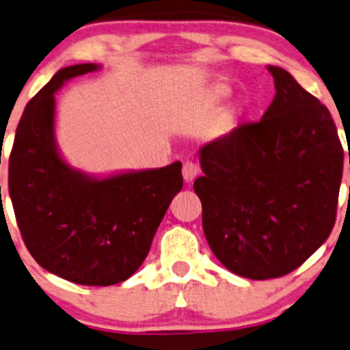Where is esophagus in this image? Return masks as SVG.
<instances>
[{
  "mask_svg": "<svg viewBox=\"0 0 350 350\" xmlns=\"http://www.w3.org/2000/svg\"><path fill=\"white\" fill-rule=\"evenodd\" d=\"M198 171H200V169H198L196 163H193V161H186V163L183 164V178H185V181L186 183L193 181V179L198 176Z\"/></svg>",
  "mask_w": 350,
  "mask_h": 350,
  "instance_id": "obj_1",
  "label": "esophagus"
}]
</instances>
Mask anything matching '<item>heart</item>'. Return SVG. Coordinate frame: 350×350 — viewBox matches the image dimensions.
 Masks as SVG:
<instances>
[{"label": "heart", "mask_w": 350, "mask_h": 350, "mask_svg": "<svg viewBox=\"0 0 350 350\" xmlns=\"http://www.w3.org/2000/svg\"><path fill=\"white\" fill-rule=\"evenodd\" d=\"M218 94H219V95H226V94H228V88H226V87H221V88H219Z\"/></svg>", "instance_id": "heart-1"}]
</instances>
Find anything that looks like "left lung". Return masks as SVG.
Instances as JSON below:
<instances>
[{
    "label": "left lung",
    "instance_id": "obj_1",
    "mask_svg": "<svg viewBox=\"0 0 350 350\" xmlns=\"http://www.w3.org/2000/svg\"><path fill=\"white\" fill-rule=\"evenodd\" d=\"M268 70L277 88L270 107L206 144L204 174L194 181L209 248L252 280L288 275L321 248L336 223L344 165L329 109L286 70Z\"/></svg>",
    "mask_w": 350,
    "mask_h": 350
}]
</instances>
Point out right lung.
<instances>
[{"label":"right lung","mask_w":350,"mask_h":350,"mask_svg":"<svg viewBox=\"0 0 350 350\" xmlns=\"http://www.w3.org/2000/svg\"><path fill=\"white\" fill-rule=\"evenodd\" d=\"M94 64L62 68L25 107L10 154L8 191L21 238L40 267L79 285L127 280L183 187V164L90 179L58 156L55 92Z\"/></svg>","instance_id":"obj_1"}]
</instances>
